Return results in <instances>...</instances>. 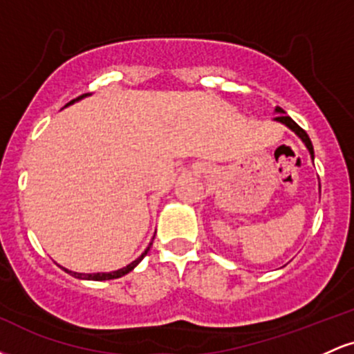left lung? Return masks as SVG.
I'll return each mask as SVG.
<instances>
[{"label": "left lung", "mask_w": 354, "mask_h": 354, "mask_svg": "<svg viewBox=\"0 0 354 354\" xmlns=\"http://www.w3.org/2000/svg\"><path fill=\"white\" fill-rule=\"evenodd\" d=\"M274 113H278V116L274 118V121H279V123H283V124H286L288 128L291 129V131H295L296 135H298L299 138H301V141L304 145H306V148H308V151H310V154H311V158H315V151H313V143H311V140H310V136L306 135V131H304V129L301 128V126H298L295 123L293 120H291L290 116L286 115V113H284V109L283 108H279V106H276V109H274ZM321 188V186H319Z\"/></svg>", "instance_id": "left-lung-1"}]
</instances>
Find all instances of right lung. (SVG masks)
I'll return each instance as SVG.
<instances>
[{
    "label": "right lung",
    "instance_id": "add662e5",
    "mask_svg": "<svg viewBox=\"0 0 354 354\" xmlns=\"http://www.w3.org/2000/svg\"><path fill=\"white\" fill-rule=\"evenodd\" d=\"M89 93H86V95H81V96H78V98L76 100H73V101H70V103L68 104H71V103H75V101H78V100H81V98H84V96H88ZM66 104V106H68ZM151 245L153 243H149V246L146 248L145 250V253L140 256V258L138 259H135V261L133 263H129L128 266H124V268H121V270H116V271H111V273H93V274H86V273H75V271H70V270H63L66 271V273H70L71 276H75V278H80V279H93V281H104V279H116V278H121V276H124V274H128L129 271L131 270H135V268L138 266V263L141 261V259L145 258L146 254H148V251H149V248H151Z\"/></svg>",
    "mask_w": 354,
    "mask_h": 354
}]
</instances>
